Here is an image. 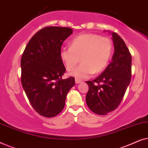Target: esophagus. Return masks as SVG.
<instances>
[{
  "label": "esophagus",
  "instance_id": "obj_1",
  "mask_svg": "<svg viewBox=\"0 0 148 148\" xmlns=\"http://www.w3.org/2000/svg\"><path fill=\"white\" fill-rule=\"evenodd\" d=\"M82 82V81L81 80H79V79H75V84H79V83H81Z\"/></svg>",
  "mask_w": 148,
  "mask_h": 148
}]
</instances>
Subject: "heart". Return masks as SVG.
I'll use <instances>...</instances> for the list:
<instances>
[{
  "label": "heart",
  "mask_w": 148,
  "mask_h": 148,
  "mask_svg": "<svg viewBox=\"0 0 148 148\" xmlns=\"http://www.w3.org/2000/svg\"><path fill=\"white\" fill-rule=\"evenodd\" d=\"M112 52V42L110 38L86 34L74 38L71 47L62 48L60 56L69 71L75 68L81 58L82 64L72 75L78 79H84L93 73L103 71L110 61Z\"/></svg>",
  "instance_id": "b5f03b06"
}]
</instances>
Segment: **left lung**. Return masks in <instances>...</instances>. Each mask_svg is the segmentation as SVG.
I'll use <instances>...</instances> for the list:
<instances>
[{"label":"left lung","instance_id":"8db88e82","mask_svg":"<svg viewBox=\"0 0 148 148\" xmlns=\"http://www.w3.org/2000/svg\"><path fill=\"white\" fill-rule=\"evenodd\" d=\"M112 36L114 48L112 62L98 77L86 82L87 105L100 115L107 114L119 106L131 78L130 52L118 34L112 32Z\"/></svg>","mask_w":148,"mask_h":148}]
</instances>
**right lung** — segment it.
Listing matches in <instances>:
<instances>
[{
	"label": "right lung",
	"mask_w": 148,
	"mask_h": 148,
	"mask_svg": "<svg viewBox=\"0 0 148 148\" xmlns=\"http://www.w3.org/2000/svg\"><path fill=\"white\" fill-rule=\"evenodd\" d=\"M72 33L69 27L42 28L22 54V86L32 107L43 116L53 117L61 112L67 93L75 84L73 77L62 78L66 69L60 56L62 44Z\"/></svg>",
	"instance_id": "1"
}]
</instances>
